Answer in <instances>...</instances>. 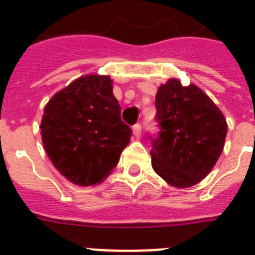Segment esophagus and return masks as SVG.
<instances>
[{
    "label": "esophagus",
    "instance_id": "obj_1",
    "mask_svg": "<svg viewBox=\"0 0 255 255\" xmlns=\"http://www.w3.org/2000/svg\"><path fill=\"white\" fill-rule=\"evenodd\" d=\"M132 131H133V136H135L136 139H139L140 136H141V126L140 124H135L133 128H132Z\"/></svg>",
    "mask_w": 255,
    "mask_h": 255
}]
</instances>
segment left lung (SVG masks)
<instances>
[{"label": "left lung", "instance_id": "obj_1", "mask_svg": "<svg viewBox=\"0 0 255 255\" xmlns=\"http://www.w3.org/2000/svg\"><path fill=\"white\" fill-rule=\"evenodd\" d=\"M159 136L152 140V168L174 188H189L210 173L225 145L221 110L196 85L170 78L156 94Z\"/></svg>", "mask_w": 255, "mask_h": 255}]
</instances>
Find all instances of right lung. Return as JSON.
<instances>
[{"instance_id":"obj_1","label":"right lung","mask_w":255,"mask_h":255,"mask_svg":"<svg viewBox=\"0 0 255 255\" xmlns=\"http://www.w3.org/2000/svg\"><path fill=\"white\" fill-rule=\"evenodd\" d=\"M41 135L59 173L75 185L92 186L112 173L132 131L120 119L111 78L88 74L47 102Z\"/></svg>"}]
</instances>
